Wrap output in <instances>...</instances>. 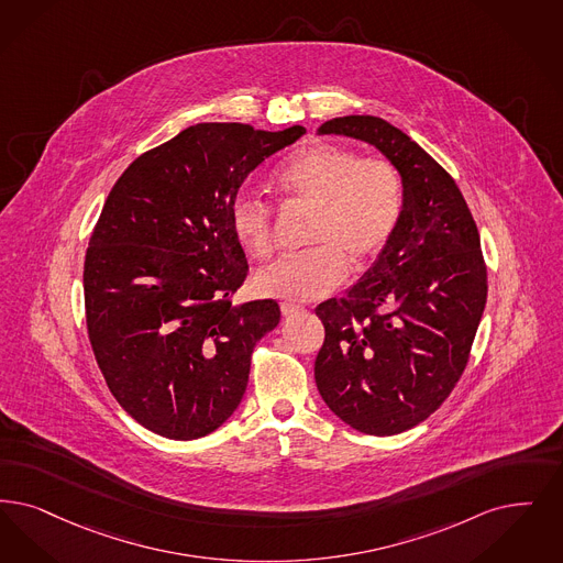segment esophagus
<instances>
[{
	"label": "esophagus",
	"instance_id": "1",
	"mask_svg": "<svg viewBox=\"0 0 563 563\" xmlns=\"http://www.w3.org/2000/svg\"><path fill=\"white\" fill-rule=\"evenodd\" d=\"M301 310H303V308L297 306V303H289V301H283V303H280V312H283V316L297 314V312H301Z\"/></svg>",
	"mask_w": 563,
	"mask_h": 563
}]
</instances>
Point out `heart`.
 <instances>
[{"label":"heart","mask_w":563,"mask_h":563,"mask_svg":"<svg viewBox=\"0 0 563 563\" xmlns=\"http://www.w3.org/2000/svg\"><path fill=\"white\" fill-rule=\"evenodd\" d=\"M280 192L314 207V249L274 262L255 276L257 291L289 303L338 289L354 268L373 262L396 232L405 207L400 172L385 158H361L335 144H314L292 155L276 174ZM239 243L255 257L272 253L271 205L243 192L230 207Z\"/></svg>","instance_id":"obj_1"}]
</instances>
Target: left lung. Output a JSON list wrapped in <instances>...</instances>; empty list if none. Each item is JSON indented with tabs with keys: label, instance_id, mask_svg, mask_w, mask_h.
<instances>
[{
	"label": "left lung",
	"instance_id": "obj_1",
	"mask_svg": "<svg viewBox=\"0 0 563 563\" xmlns=\"http://www.w3.org/2000/svg\"><path fill=\"white\" fill-rule=\"evenodd\" d=\"M318 134L375 146L400 172L405 207L361 280L316 308V387L350 428L402 433L440 408L470 361L488 292L479 232L446 169L385 119L338 117Z\"/></svg>",
	"mask_w": 563,
	"mask_h": 563
}]
</instances>
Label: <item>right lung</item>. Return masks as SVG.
I'll list each match as a JSON object with an SVG mask.
<instances>
[{
	"label": "right lung",
	"mask_w": 563,
	"mask_h": 563,
	"mask_svg": "<svg viewBox=\"0 0 563 563\" xmlns=\"http://www.w3.org/2000/svg\"><path fill=\"white\" fill-rule=\"evenodd\" d=\"M306 134L190 125L123 172L84 266L91 350L121 408L169 440L220 428L247 389L274 299L234 306L249 274L230 207L249 174Z\"/></svg>",
	"instance_id": "add662e5"
}]
</instances>
